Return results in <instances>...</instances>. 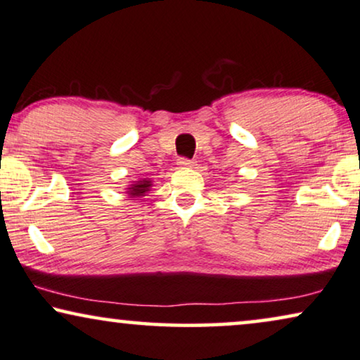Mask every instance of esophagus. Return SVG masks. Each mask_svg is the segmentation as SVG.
<instances>
[{
	"label": "esophagus",
	"mask_w": 360,
	"mask_h": 360,
	"mask_svg": "<svg viewBox=\"0 0 360 360\" xmlns=\"http://www.w3.org/2000/svg\"><path fill=\"white\" fill-rule=\"evenodd\" d=\"M179 165L180 167H193L195 160H190V159H185V157H181V159H179Z\"/></svg>",
	"instance_id": "obj_1"
}]
</instances>
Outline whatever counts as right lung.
Here are the masks:
<instances>
[{
  "label": "right lung",
  "mask_w": 360,
  "mask_h": 360,
  "mask_svg": "<svg viewBox=\"0 0 360 360\" xmlns=\"http://www.w3.org/2000/svg\"><path fill=\"white\" fill-rule=\"evenodd\" d=\"M150 186V179H139L137 181H131V185H127L126 193L129 198H141V196H146V193H149Z\"/></svg>",
  "instance_id": "right-lung-1"
}]
</instances>
